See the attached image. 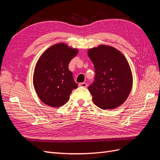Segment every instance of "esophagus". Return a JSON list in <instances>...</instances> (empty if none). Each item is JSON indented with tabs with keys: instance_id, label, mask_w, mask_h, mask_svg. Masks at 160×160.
Segmentation results:
<instances>
[{
	"instance_id": "34e87169",
	"label": "esophagus",
	"mask_w": 160,
	"mask_h": 160,
	"mask_svg": "<svg viewBox=\"0 0 160 160\" xmlns=\"http://www.w3.org/2000/svg\"><path fill=\"white\" fill-rule=\"evenodd\" d=\"M79 86L82 87V88H87V87H88V84L85 83V82H83V83H80L79 84Z\"/></svg>"
}]
</instances>
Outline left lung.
<instances>
[{
	"label": "left lung",
	"mask_w": 160,
	"mask_h": 160,
	"mask_svg": "<svg viewBox=\"0 0 160 160\" xmlns=\"http://www.w3.org/2000/svg\"><path fill=\"white\" fill-rule=\"evenodd\" d=\"M95 67V79L89 86L93 103L103 109H113L127 99L133 77L124 55L115 48L101 45L88 50Z\"/></svg>",
	"instance_id": "8db88e82"
}]
</instances>
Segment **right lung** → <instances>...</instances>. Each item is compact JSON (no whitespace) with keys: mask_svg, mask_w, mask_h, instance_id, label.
<instances>
[{"mask_svg":"<svg viewBox=\"0 0 160 160\" xmlns=\"http://www.w3.org/2000/svg\"><path fill=\"white\" fill-rule=\"evenodd\" d=\"M77 53L78 50L65 43L52 45L42 53L33 75L34 88L42 102L58 108L68 101L72 89L78 87L69 69Z\"/></svg>","mask_w":160,"mask_h":160,"instance_id":"obj_1","label":"right lung"}]
</instances>
